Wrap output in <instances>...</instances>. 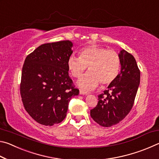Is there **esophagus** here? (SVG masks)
Instances as JSON below:
<instances>
[{
	"label": "esophagus",
	"mask_w": 159,
	"mask_h": 159,
	"mask_svg": "<svg viewBox=\"0 0 159 159\" xmlns=\"http://www.w3.org/2000/svg\"><path fill=\"white\" fill-rule=\"evenodd\" d=\"M80 95H88L89 93L88 91L84 90H80Z\"/></svg>",
	"instance_id": "esophagus-1"
}]
</instances>
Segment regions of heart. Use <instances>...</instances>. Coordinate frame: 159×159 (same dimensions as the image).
<instances>
[{"label": "heart", "instance_id": "heart-1", "mask_svg": "<svg viewBox=\"0 0 159 159\" xmlns=\"http://www.w3.org/2000/svg\"><path fill=\"white\" fill-rule=\"evenodd\" d=\"M70 73L80 77L88 66V72L78 80V85L85 89H93L98 85H109L116 79L120 71L119 55L114 50L89 45L79 52V57L71 56L67 61Z\"/></svg>", "mask_w": 159, "mask_h": 159}]
</instances>
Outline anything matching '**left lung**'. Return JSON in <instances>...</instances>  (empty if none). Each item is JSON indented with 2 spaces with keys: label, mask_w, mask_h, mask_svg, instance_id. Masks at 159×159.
Here are the masks:
<instances>
[{
  "label": "left lung",
  "mask_w": 159,
  "mask_h": 159,
  "mask_svg": "<svg viewBox=\"0 0 159 159\" xmlns=\"http://www.w3.org/2000/svg\"><path fill=\"white\" fill-rule=\"evenodd\" d=\"M120 71L108 89L98 95V103L90 110V116L103 127L117 124L133 108L140 82V71L133 55L125 50L118 54Z\"/></svg>",
  "instance_id": "8db88e82"
}]
</instances>
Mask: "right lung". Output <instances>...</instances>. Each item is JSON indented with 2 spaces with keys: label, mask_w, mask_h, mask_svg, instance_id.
<instances>
[{
  "label": "right lung",
  "mask_w": 159,
  "mask_h": 159,
  "mask_svg": "<svg viewBox=\"0 0 159 159\" xmlns=\"http://www.w3.org/2000/svg\"><path fill=\"white\" fill-rule=\"evenodd\" d=\"M72 47L69 41L45 43L25 59L20 83L21 100L26 111L40 124L61 123L71 99L79 95L67 66Z\"/></svg>",
  "instance_id": "right-lung-1"
}]
</instances>
